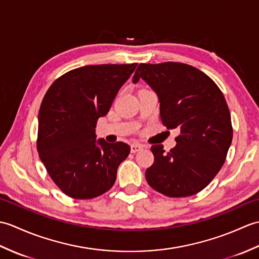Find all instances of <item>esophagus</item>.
Segmentation results:
<instances>
[{"label": "esophagus", "instance_id": "34e87169", "mask_svg": "<svg viewBox=\"0 0 259 259\" xmlns=\"http://www.w3.org/2000/svg\"><path fill=\"white\" fill-rule=\"evenodd\" d=\"M142 148H144V146L142 145H140V144H138V142H135V144H133L131 145V152H138V151H140Z\"/></svg>", "mask_w": 259, "mask_h": 259}]
</instances>
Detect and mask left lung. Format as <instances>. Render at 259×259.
Here are the masks:
<instances>
[{
  "mask_svg": "<svg viewBox=\"0 0 259 259\" xmlns=\"http://www.w3.org/2000/svg\"><path fill=\"white\" fill-rule=\"evenodd\" d=\"M140 78L158 95L162 124L180 129L170 151L151 146L155 161L146 170L148 184L171 198L195 195L216 177L232 144L226 99L207 74L189 64L140 63L133 81Z\"/></svg>",
  "mask_w": 259,
  "mask_h": 259,
  "instance_id": "left-lung-1",
  "label": "left lung"
}]
</instances>
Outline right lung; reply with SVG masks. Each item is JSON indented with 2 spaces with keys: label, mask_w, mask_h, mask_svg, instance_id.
Wrapping results in <instances>:
<instances>
[{
  "label": "right lung",
  "mask_w": 259,
  "mask_h": 259,
  "mask_svg": "<svg viewBox=\"0 0 259 259\" xmlns=\"http://www.w3.org/2000/svg\"><path fill=\"white\" fill-rule=\"evenodd\" d=\"M136 67L100 64L71 70L54 81L43 98L37 152L54 184L69 197L91 199L113 186L130 146L96 140L95 128Z\"/></svg>",
  "instance_id": "obj_1"
}]
</instances>
